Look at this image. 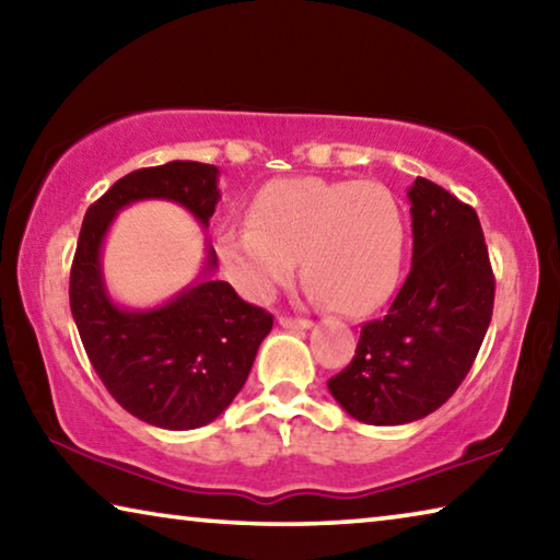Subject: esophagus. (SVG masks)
I'll return each instance as SVG.
<instances>
[{
	"label": "esophagus",
	"mask_w": 560,
	"mask_h": 560,
	"mask_svg": "<svg viewBox=\"0 0 560 560\" xmlns=\"http://www.w3.org/2000/svg\"><path fill=\"white\" fill-rule=\"evenodd\" d=\"M279 326L289 328V330H306L314 324L308 318H291V316H279Z\"/></svg>",
	"instance_id": "obj_1"
}]
</instances>
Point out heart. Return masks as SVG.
<instances>
[{
    "instance_id": "obj_1",
    "label": "heart",
    "mask_w": 560,
    "mask_h": 560,
    "mask_svg": "<svg viewBox=\"0 0 560 560\" xmlns=\"http://www.w3.org/2000/svg\"><path fill=\"white\" fill-rule=\"evenodd\" d=\"M405 217L381 183L271 179L249 205V226L217 240L224 277L252 301L289 283L301 257L308 293L340 314H365L390 296L402 264Z\"/></svg>"
}]
</instances>
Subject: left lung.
<instances>
[{"label":"left lung","mask_w":560,"mask_h":560,"mask_svg":"<svg viewBox=\"0 0 560 560\" xmlns=\"http://www.w3.org/2000/svg\"><path fill=\"white\" fill-rule=\"evenodd\" d=\"M412 267L383 318L368 320L350 365L328 381L365 424H407L450 400L494 311V273L477 212L417 177L407 189Z\"/></svg>","instance_id":"obj_1"}]
</instances>
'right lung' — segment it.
<instances>
[{
    "label": "right lung",
    "mask_w": 560,
    "mask_h": 560,
    "mask_svg": "<svg viewBox=\"0 0 560 560\" xmlns=\"http://www.w3.org/2000/svg\"><path fill=\"white\" fill-rule=\"evenodd\" d=\"M217 177L214 165L192 160L120 177L89 207L71 264V314L93 371L122 410L163 430H197L230 407L273 316L210 277L212 246L200 277L175 299L155 308H122L103 281L101 246L116 214L140 200L177 202L207 226L220 202Z\"/></svg>",
    "instance_id": "obj_1"
}]
</instances>
